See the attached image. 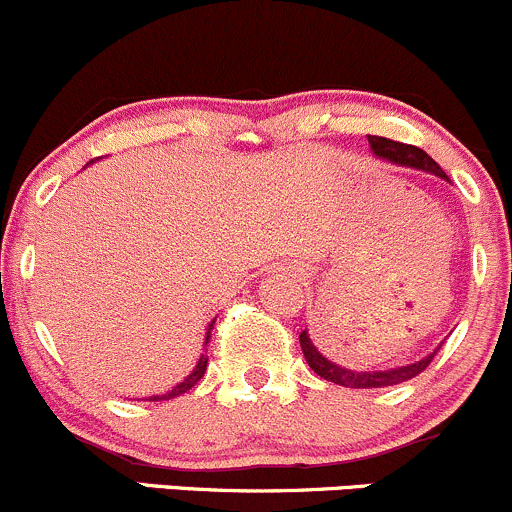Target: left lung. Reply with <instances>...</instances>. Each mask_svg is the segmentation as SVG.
Here are the masks:
<instances>
[{"mask_svg": "<svg viewBox=\"0 0 512 512\" xmlns=\"http://www.w3.org/2000/svg\"><path fill=\"white\" fill-rule=\"evenodd\" d=\"M370 149L378 159L390 161V164L397 166H407V169H419V171H427V174L439 176V179L449 181V176L441 171V166L429 157L424 149L412 147V144H400V142H392V139L385 137H368ZM299 343H301V351H304L306 363L309 368L314 370L316 375L328 380V383H336L343 387H355V390H370V387H387V385H400L412 380L414 375H419L422 370H427V365L432 363L434 355L441 346L434 348L432 353H427L424 358L414 360V363L407 365H397V368H385V370H351L346 365H338L333 363L331 358H326L324 353L319 351V346L314 343V338L309 336V328L299 333Z\"/></svg>", "mask_w": 512, "mask_h": 512, "instance_id": "8db88e82", "label": "left lung"}]
</instances>
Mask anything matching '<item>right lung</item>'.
Here are the masks:
<instances>
[{
  "label": "right lung",
  "instance_id": "obj_1",
  "mask_svg": "<svg viewBox=\"0 0 512 512\" xmlns=\"http://www.w3.org/2000/svg\"><path fill=\"white\" fill-rule=\"evenodd\" d=\"M90 164H93V161H90ZM213 324L215 321H211V324H208V328H206V341H203V353L198 355V360H196V368L191 370V373L186 375L184 380H181L179 385H174L171 387V390H166V392H159V395H149V397H144V400H149V402H161V400H174V397H179V395H184V392H188L191 390L193 385L198 383V380L203 378V373H206V365H208V355H206V346H208V341H211V328H213Z\"/></svg>",
  "mask_w": 512,
  "mask_h": 512
}]
</instances>
